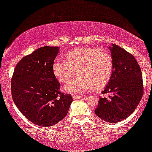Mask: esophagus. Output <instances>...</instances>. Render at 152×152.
Wrapping results in <instances>:
<instances>
[{"instance_id": "obj_1", "label": "esophagus", "mask_w": 152, "mask_h": 152, "mask_svg": "<svg viewBox=\"0 0 152 152\" xmlns=\"http://www.w3.org/2000/svg\"><path fill=\"white\" fill-rule=\"evenodd\" d=\"M72 97L74 99H80V98H81V97H82L81 95H72Z\"/></svg>"}]
</instances>
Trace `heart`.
I'll return each mask as SVG.
<instances>
[{"instance_id": "obj_1", "label": "heart", "mask_w": 152, "mask_h": 152, "mask_svg": "<svg viewBox=\"0 0 152 152\" xmlns=\"http://www.w3.org/2000/svg\"><path fill=\"white\" fill-rule=\"evenodd\" d=\"M64 61L56 60L52 66L53 75L61 83L67 82L76 70L78 75L64 87L66 92L77 94L104 87L113 72V60L109 52L97 48L79 47L68 51Z\"/></svg>"}]
</instances>
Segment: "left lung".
<instances>
[{"label": "left lung", "instance_id": "8db88e82", "mask_svg": "<svg viewBox=\"0 0 152 152\" xmlns=\"http://www.w3.org/2000/svg\"><path fill=\"white\" fill-rule=\"evenodd\" d=\"M113 60V72L95 113L107 122H120L135 111L143 95L141 69L134 56L115 44L109 47Z\"/></svg>", "mask_w": 152, "mask_h": 152}]
</instances>
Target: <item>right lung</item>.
<instances>
[{
  "label": "right lung",
  "instance_id": "add662e5",
  "mask_svg": "<svg viewBox=\"0 0 152 152\" xmlns=\"http://www.w3.org/2000/svg\"><path fill=\"white\" fill-rule=\"evenodd\" d=\"M59 47L39 48L16 65L12 78V96L18 110L41 126L57 124L67 115L73 99L59 91L52 66Z\"/></svg>",
  "mask_w": 152,
  "mask_h": 152
}]
</instances>
